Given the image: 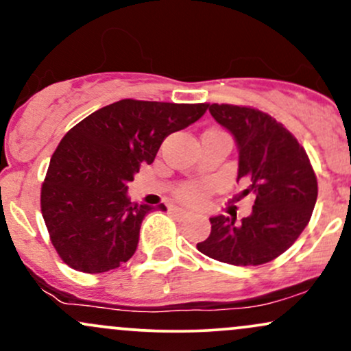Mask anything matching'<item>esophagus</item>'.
<instances>
[{
  "instance_id": "34e87169",
  "label": "esophagus",
  "mask_w": 351,
  "mask_h": 351,
  "mask_svg": "<svg viewBox=\"0 0 351 351\" xmlns=\"http://www.w3.org/2000/svg\"><path fill=\"white\" fill-rule=\"evenodd\" d=\"M170 213L173 216H176V217H188V216H191V213L189 211H186V209H183V208H170Z\"/></svg>"
}]
</instances>
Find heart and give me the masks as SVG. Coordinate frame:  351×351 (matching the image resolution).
Returning a JSON list of instances; mask_svg holds the SVG:
<instances>
[{"label":"heart","mask_w":351,"mask_h":351,"mask_svg":"<svg viewBox=\"0 0 351 351\" xmlns=\"http://www.w3.org/2000/svg\"><path fill=\"white\" fill-rule=\"evenodd\" d=\"M211 184L209 183H184L176 189V196L189 204H199L208 198Z\"/></svg>","instance_id":"b5f03b06"}]
</instances>
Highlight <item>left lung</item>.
I'll list each match as a JSON object with an SVG mask.
<instances>
[{"label": "left lung", "mask_w": 351, "mask_h": 351, "mask_svg": "<svg viewBox=\"0 0 351 351\" xmlns=\"http://www.w3.org/2000/svg\"><path fill=\"white\" fill-rule=\"evenodd\" d=\"M217 123L239 148L237 180L256 196L252 215L241 223L229 216L209 219L208 239L196 244L211 259L232 265H261L279 257L308 224L318 195L307 152L274 117L254 107L211 104Z\"/></svg>", "instance_id": "1"}]
</instances>
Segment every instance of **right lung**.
Segmentation results:
<instances>
[{
	"label": "right lung",
	"mask_w": 351,
	"mask_h": 351,
	"mask_svg": "<svg viewBox=\"0 0 351 351\" xmlns=\"http://www.w3.org/2000/svg\"><path fill=\"white\" fill-rule=\"evenodd\" d=\"M208 107L123 99L64 135L41 188L44 223L64 263L100 274L134 256L142 221L153 208L132 203L127 183L140 165L153 163L168 135L196 122Z\"/></svg>",
	"instance_id": "obj_1"
}]
</instances>
